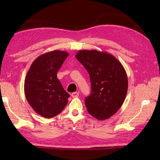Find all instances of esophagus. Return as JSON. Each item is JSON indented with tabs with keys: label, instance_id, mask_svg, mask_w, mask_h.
<instances>
[{
	"label": "esophagus",
	"instance_id": "34e87169",
	"mask_svg": "<svg viewBox=\"0 0 160 160\" xmlns=\"http://www.w3.org/2000/svg\"><path fill=\"white\" fill-rule=\"evenodd\" d=\"M78 96H79V93H78V92H73L71 93V96H72V98H77V97H78Z\"/></svg>",
	"mask_w": 160,
	"mask_h": 160
}]
</instances>
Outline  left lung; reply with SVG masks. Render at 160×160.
<instances>
[{"label": "left lung", "mask_w": 160, "mask_h": 160, "mask_svg": "<svg viewBox=\"0 0 160 160\" xmlns=\"http://www.w3.org/2000/svg\"><path fill=\"white\" fill-rule=\"evenodd\" d=\"M76 57L89 74L91 93L85 98L87 111L97 120L111 118L127 96L128 78L116 58L105 52L80 50Z\"/></svg>", "instance_id": "obj_1"}]
</instances>
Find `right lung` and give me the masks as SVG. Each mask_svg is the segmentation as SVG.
Masks as SVG:
<instances>
[{
  "instance_id": "right-lung-1",
  "label": "right lung",
  "mask_w": 160,
  "mask_h": 160,
  "mask_svg": "<svg viewBox=\"0 0 160 160\" xmlns=\"http://www.w3.org/2000/svg\"><path fill=\"white\" fill-rule=\"evenodd\" d=\"M69 56L55 50L38 56L28 71L24 84L26 99L37 113L52 118L62 112L68 102L66 92L57 78V72Z\"/></svg>"
}]
</instances>
